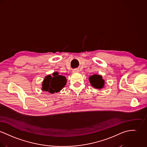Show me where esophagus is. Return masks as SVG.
I'll list each match as a JSON object with an SVG mask.
<instances>
[{"mask_svg": "<svg viewBox=\"0 0 147 147\" xmlns=\"http://www.w3.org/2000/svg\"><path fill=\"white\" fill-rule=\"evenodd\" d=\"M79 69H74V70H73V73H79Z\"/></svg>", "mask_w": 147, "mask_h": 147, "instance_id": "obj_1", "label": "esophagus"}]
</instances>
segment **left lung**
Segmentation results:
<instances>
[{
  "label": "left lung",
  "mask_w": 147,
  "mask_h": 147,
  "mask_svg": "<svg viewBox=\"0 0 147 147\" xmlns=\"http://www.w3.org/2000/svg\"><path fill=\"white\" fill-rule=\"evenodd\" d=\"M89 80L90 84L94 88L97 89H101L104 87L105 80L102 79V77L100 75H92V76L90 77Z\"/></svg>",
  "instance_id": "1"
}]
</instances>
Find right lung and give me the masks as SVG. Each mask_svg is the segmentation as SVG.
<instances>
[{
  "mask_svg": "<svg viewBox=\"0 0 147 147\" xmlns=\"http://www.w3.org/2000/svg\"><path fill=\"white\" fill-rule=\"evenodd\" d=\"M66 83L67 79L64 76L59 75L57 72H54L53 73V77L50 75L45 77L42 84V90L54 93L61 90Z\"/></svg>",
  "mask_w": 147,
  "mask_h": 147,
  "instance_id": "add662e5",
  "label": "right lung"
}]
</instances>
